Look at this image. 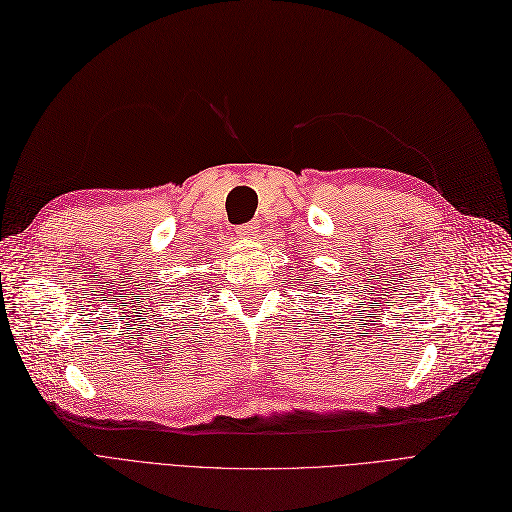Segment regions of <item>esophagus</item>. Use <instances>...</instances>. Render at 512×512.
I'll return each instance as SVG.
<instances>
[{
  "label": "esophagus",
  "mask_w": 512,
  "mask_h": 512,
  "mask_svg": "<svg viewBox=\"0 0 512 512\" xmlns=\"http://www.w3.org/2000/svg\"><path fill=\"white\" fill-rule=\"evenodd\" d=\"M258 231H260L258 222H248V224L237 226V235H239L241 239H256V237H258Z\"/></svg>",
  "instance_id": "obj_1"
}]
</instances>
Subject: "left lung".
I'll return each mask as SVG.
<instances>
[{
  "instance_id": "left-lung-1",
  "label": "left lung",
  "mask_w": 512,
  "mask_h": 512,
  "mask_svg": "<svg viewBox=\"0 0 512 512\" xmlns=\"http://www.w3.org/2000/svg\"><path fill=\"white\" fill-rule=\"evenodd\" d=\"M307 286H311V284H309V281H307ZM315 290H317V292H315V294H320V292H322V290H320V288H315Z\"/></svg>"
}]
</instances>
